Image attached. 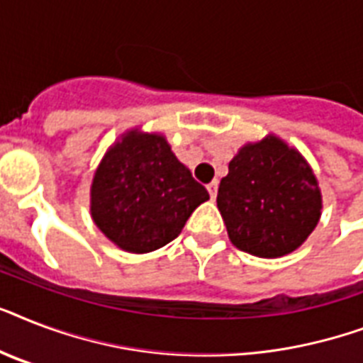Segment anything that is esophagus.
Here are the masks:
<instances>
[{"label": "esophagus", "instance_id": "34e87169", "mask_svg": "<svg viewBox=\"0 0 363 363\" xmlns=\"http://www.w3.org/2000/svg\"><path fill=\"white\" fill-rule=\"evenodd\" d=\"M207 190H209V196H211V199H215L216 198V194H218V181H213V182H209V184H207Z\"/></svg>", "mask_w": 363, "mask_h": 363}]
</instances>
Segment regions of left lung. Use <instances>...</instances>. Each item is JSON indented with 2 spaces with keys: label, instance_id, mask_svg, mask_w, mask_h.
Returning a JSON list of instances; mask_svg holds the SVG:
<instances>
[{
  "label": "left lung",
  "instance_id": "left-lung-1",
  "mask_svg": "<svg viewBox=\"0 0 363 363\" xmlns=\"http://www.w3.org/2000/svg\"><path fill=\"white\" fill-rule=\"evenodd\" d=\"M228 169L216 205L239 250L279 258L309 238L320 220L322 198L298 150L269 135L242 147Z\"/></svg>",
  "mask_w": 363,
  "mask_h": 363
}]
</instances>
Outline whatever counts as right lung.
Listing matches in <instances>:
<instances>
[{
    "instance_id": "right-lung-1",
    "label": "right lung",
    "mask_w": 363,
    "mask_h": 363,
    "mask_svg": "<svg viewBox=\"0 0 363 363\" xmlns=\"http://www.w3.org/2000/svg\"><path fill=\"white\" fill-rule=\"evenodd\" d=\"M92 218L128 252L145 254L181 233L209 192L162 135L130 131L101 160L92 182Z\"/></svg>"
}]
</instances>
